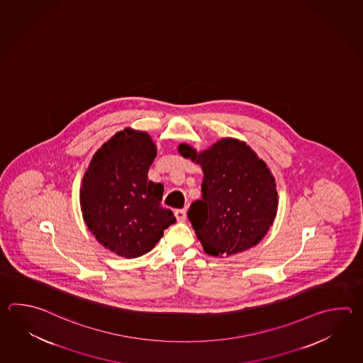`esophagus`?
<instances>
[{"instance_id":"obj_1","label":"esophagus","mask_w":363,"mask_h":363,"mask_svg":"<svg viewBox=\"0 0 363 363\" xmlns=\"http://www.w3.org/2000/svg\"><path fill=\"white\" fill-rule=\"evenodd\" d=\"M174 216L177 218V221L184 222L186 220V209H177L174 212Z\"/></svg>"}]
</instances>
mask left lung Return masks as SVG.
I'll return each instance as SVG.
<instances>
[{"mask_svg":"<svg viewBox=\"0 0 363 363\" xmlns=\"http://www.w3.org/2000/svg\"><path fill=\"white\" fill-rule=\"evenodd\" d=\"M178 152L204 173L201 199L187 213L204 251L222 257L259 245L278 211L277 184L267 163L245 142L230 137L203 151L181 143Z\"/></svg>","mask_w":363,"mask_h":363,"instance_id":"left-lung-1","label":"left lung"}]
</instances>
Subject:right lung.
Wrapping results in <instances>:
<instances>
[{
	"label": "right lung",
	"mask_w": 363,
	"mask_h": 363,
	"mask_svg": "<svg viewBox=\"0 0 363 363\" xmlns=\"http://www.w3.org/2000/svg\"><path fill=\"white\" fill-rule=\"evenodd\" d=\"M156 151L150 134L125 128L104 142L82 177L84 221L104 248L124 259L151 251L176 222L162 207L163 185L147 178Z\"/></svg>",
	"instance_id": "1"
}]
</instances>
